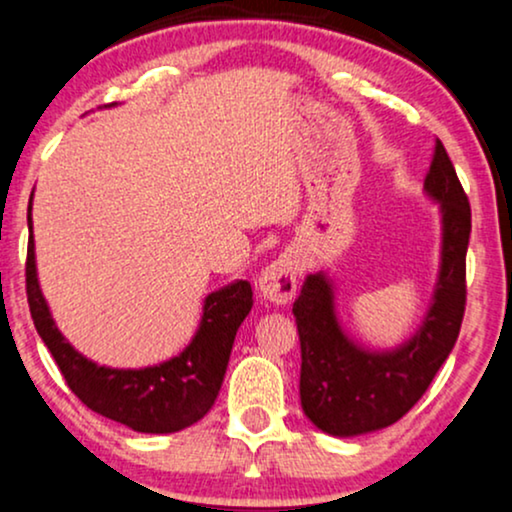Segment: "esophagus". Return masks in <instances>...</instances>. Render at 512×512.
<instances>
[{
	"label": "esophagus",
	"instance_id": "obj_1",
	"mask_svg": "<svg viewBox=\"0 0 512 512\" xmlns=\"http://www.w3.org/2000/svg\"><path fill=\"white\" fill-rule=\"evenodd\" d=\"M299 258L294 254H282L263 270L258 278V290L273 304H287L297 292Z\"/></svg>",
	"mask_w": 512,
	"mask_h": 512
}]
</instances>
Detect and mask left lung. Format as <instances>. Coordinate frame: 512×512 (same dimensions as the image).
Returning <instances> with one entry per match:
<instances>
[{
  "label": "left lung",
  "mask_w": 512,
  "mask_h": 512,
  "mask_svg": "<svg viewBox=\"0 0 512 512\" xmlns=\"http://www.w3.org/2000/svg\"><path fill=\"white\" fill-rule=\"evenodd\" d=\"M424 191L441 213V263L429 309L410 340L393 350H369L352 340L340 326L333 280L323 270L306 278L292 306L302 342V410L330 436L371 434L405 417L458 340L472 210L441 141H436Z\"/></svg>",
  "instance_id": "1"
}]
</instances>
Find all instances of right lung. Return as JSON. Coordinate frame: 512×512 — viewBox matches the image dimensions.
<instances>
[{"label": "right lung", "instance_id": "obj_1", "mask_svg": "<svg viewBox=\"0 0 512 512\" xmlns=\"http://www.w3.org/2000/svg\"><path fill=\"white\" fill-rule=\"evenodd\" d=\"M114 105V102H112ZM33 194L28 206L26 292L30 316L71 393L102 417L138 434H174L203 419L218 398L234 345V335L251 306L254 292L246 280H234L203 299V316L196 335L177 357L143 369H112L83 357L59 333L42 297L33 242Z\"/></svg>", "mask_w": 512, "mask_h": 512}]
</instances>
